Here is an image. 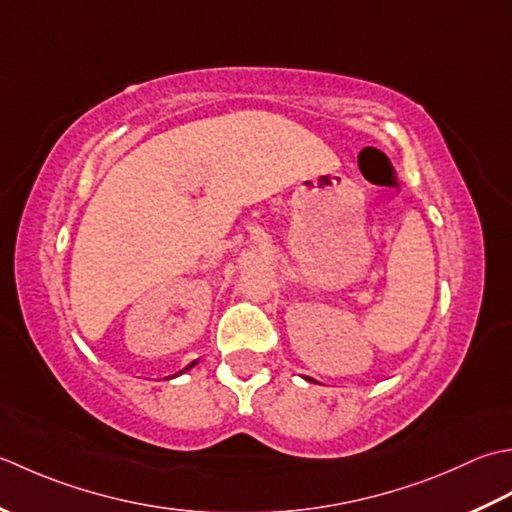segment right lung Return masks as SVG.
I'll return each instance as SVG.
<instances>
[{
  "instance_id": "obj_1",
  "label": "right lung",
  "mask_w": 512,
  "mask_h": 512,
  "mask_svg": "<svg viewBox=\"0 0 512 512\" xmlns=\"http://www.w3.org/2000/svg\"><path fill=\"white\" fill-rule=\"evenodd\" d=\"M194 364H196V360H194V362H190V364H187V367H185V369H181V371L176 373V375H181V373H185V371H190V369L194 367ZM176 375H172V378H176Z\"/></svg>"
}]
</instances>
